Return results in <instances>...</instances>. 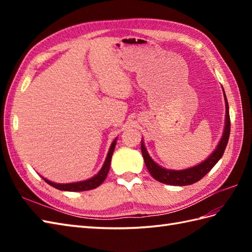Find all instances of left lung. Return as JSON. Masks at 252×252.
<instances>
[{
    "instance_id": "8db88e82",
    "label": "left lung",
    "mask_w": 252,
    "mask_h": 252,
    "mask_svg": "<svg viewBox=\"0 0 252 252\" xmlns=\"http://www.w3.org/2000/svg\"><path fill=\"white\" fill-rule=\"evenodd\" d=\"M224 96H225V93H224ZM225 106H226V119H225L226 122H225V129H224V133L221 141L219 143L216 151L210 155V157L207 158L203 162L196 165V167L182 170V171L167 170L159 167V165L157 163H155L153 161V159L149 157L148 153L146 152V149L142 143L141 149H142V155L144 157V161H145L146 168L149 171V173H151V175L155 180H157L158 182H161V183L168 184V185H178V186L189 185V184H194L196 182L201 180L203 176L209 172V171L215 167L216 163L223 156L224 151H225V147L228 142L229 132H231V119H229L228 103H227L226 96H225Z\"/></svg>"
}]
</instances>
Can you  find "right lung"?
I'll list each match as a JSON object with an SVG mask.
<instances>
[{"mask_svg":"<svg viewBox=\"0 0 252 252\" xmlns=\"http://www.w3.org/2000/svg\"><path fill=\"white\" fill-rule=\"evenodd\" d=\"M115 146H116V140L112 142L111 146L109 148L108 155H107L106 161L103 165V168L100 169L99 172L96 174L94 178L87 180V181H82V182H78V183H70V184H56L53 183V182L46 180L43 178V180L46 182L47 184H50L51 186L55 187L57 189L61 190H67V191H83V190H90V189H94L96 187H98L105 179L107 178V174H108V171L110 168V161H111V156L112 153L115 151Z\"/></svg>","mask_w":252,"mask_h":252,"instance_id":"1","label":"right lung"}]
</instances>
